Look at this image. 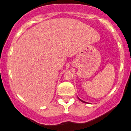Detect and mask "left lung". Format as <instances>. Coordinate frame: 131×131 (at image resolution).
<instances>
[{
	"label": "left lung",
	"instance_id": "left-lung-1",
	"mask_svg": "<svg viewBox=\"0 0 131 131\" xmlns=\"http://www.w3.org/2000/svg\"><path fill=\"white\" fill-rule=\"evenodd\" d=\"M78 98H79V97H78ZM79 100H80V101H81L82 102H83V103H86V102H85V101H82V100H80V99H79Z\"/></svg>",
	"mask_w": 131,
	"mask_h": 131
}]
</instances>
